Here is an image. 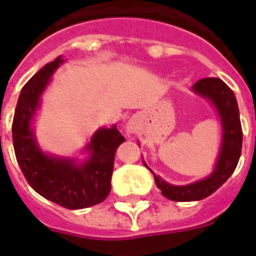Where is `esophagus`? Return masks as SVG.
Returning <instances> with one entry per match:
<instances>
[{"label": "esophagus", "mask_w": 256, "mask_h": 256, "mask_svg": "<svg viewBox=\"0 0 256 256\" xmlns=\"http://www.w3.org/2000/svg\"><path fill=\"white\" fill-rule=\"evenodd\" d=\"M137 128H138V126H137V122H136V119H130L126 126V132L128 133V134H133V133H136Z\"/></svg>", "instance_id": "obj_1"}]
</instances>
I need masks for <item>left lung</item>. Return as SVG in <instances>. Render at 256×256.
<instances>
[{"label": "left lung", "mask_w": 256, "mask_h": 256, "mask_svg": "<svg viewBox=\"0 0 256 256\" xmlns=\"http://www.w3.org/2000/svg\"><path fill=\"white\" fill-rule=\"evenodd\" d=\"M192 91L209 100L220 118V150L214 170L204 180L184 186L165 182L159 176H155L144 162V166L152 172L156 186L162 190V196L173 201H198L214 194L234 172L242 148V128L234 91L219 78L200 79L192 86Z\"/></svg>", "instance_id": "8db88e82"}]
</instances>
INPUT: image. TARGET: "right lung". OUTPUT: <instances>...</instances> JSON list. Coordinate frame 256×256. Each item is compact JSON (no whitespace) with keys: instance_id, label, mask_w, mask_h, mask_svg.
Instances as JSON below:
<instances>
[{"instance_id":"add662e5","label":"right lung","mask_w":256,"mask_h":256,"mask_svg":"<svg viewBox=\"0 0 256 256\" xmlns=\"http://www.w3.org/2000/svg\"><path fill=\"white\" fill-rule=\"evenodd\" d=\"M62 62V56L56 58L22 87L12 122L14 150L24 177L37 194L60 206L83 209L100 204L110 194L115 152L126 138L116 126H101L83 148L90 156L82 162L76 158L42 151L36 138L33 120L42 94Z\"/></svg>"}]
</instances>
